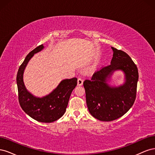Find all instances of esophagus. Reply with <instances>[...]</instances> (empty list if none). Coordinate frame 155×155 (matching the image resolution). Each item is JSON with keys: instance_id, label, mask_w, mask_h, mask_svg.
<instances>
[{"instance_id": "34e87169", "label": "esophagus", "mask_w": 155, "mask_h": 155, "mask_svg": "<svg viewBox=\"0 0 155 155\" xmlns=\"http://www.w3.org/2000/svg\"><path fill=\"white\" fill-rule=\"evenodd\" d=\"M83 80L81 78H78V85L79 86H81L83 85Z\"/></svg>"}]
</instances>
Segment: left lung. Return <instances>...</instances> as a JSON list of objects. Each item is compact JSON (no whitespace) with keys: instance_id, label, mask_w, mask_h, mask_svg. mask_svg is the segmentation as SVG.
Listing matches in <instances>:
<instances>
[{"instance_id":"1","label":"left lung","mask_w":155,"mask_h":155,"mask_svg":"<svg viewBox=\"0 0 155 155\" xmlns=\"http://www.w3.org/2000/svg\"><path fill=\"white\" fill-rule=\"evenodd\" d=\"M113 57L110 64L94 73L83 83L86 101L91 114L100 121H110L124 115L134 104L137 96L138 71L137 65L125 51L112 47ZM122 70L126 81L119 87L107 83L115 70Z\"/></svg>"}]
</instances>
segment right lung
I'll return each instance as SVG.
<instances>
[{
	"label": "right lung",
	"instance_id": "add662e5",
	"mask_svg": "<svg viewBox=\"0 0 155 155\" xmlns=\"http://www.w3.org/2000/svg\"><path fill=\"white\" fill-rule=\"evenodd\" d=\"M44 48L43 45L37 46L27 55L21 64L17 75V84L19 104L26 113L39 122L51 123L58 120L64 114L69 98L74 88L77 85L78 79H66L48 95L37 97L27 91L23 81V73L28 63L36 54Z\"/></svg>",
	"mask_w": 155,
	"mask_h": 155
}]
</instances>
